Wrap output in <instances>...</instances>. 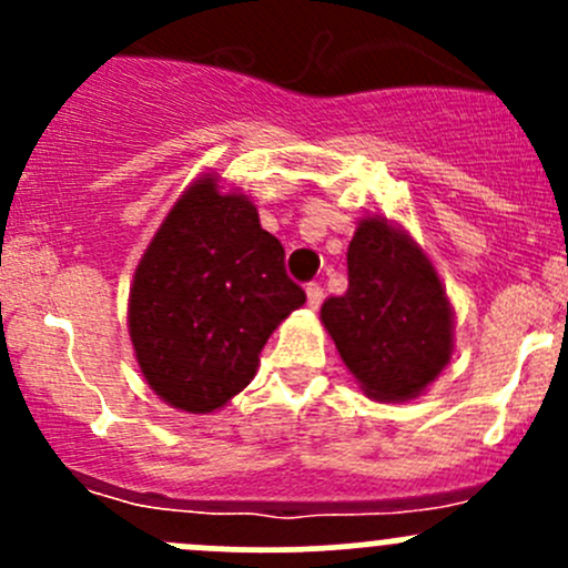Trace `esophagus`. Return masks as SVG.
Listing matches in <instances>:
<instances>
[{
	"mask_svg": "<svg viewBox=\"0 0 568 568\" xmlns=\"http://www.w3.org/2000/svg\"><path fill=\"white\" fill-rule=\"evenodd\" d=\"M321 302H324V288H321L318 283H311V285H307V305L316 311Z\"/></svg>",
	"mask_w": 568,
	"mask_h": 568,
	"instance_id": "obj_1",
	"label": "esophagus"
}]
</instances>
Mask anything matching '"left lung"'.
Wrapping results in <instances>:
<instances>
[{
  "mask_svg": "<svg viewBox=\"0 0 568 568\" xmlns=\"http://www.w3.org/2000/svg\"><path fill=\"white\" fill-rule=\"evenodd\" d=\"M346 257V294L321 305V321L371 398H415L454 352L443 283L412 239L382 220L359 222Z\"/></svg>",
  "mask_w": 568,
  "mask_h": 568,
  "instance_id": "8db88e82",
  "label": "left lung"
}]
</instances>
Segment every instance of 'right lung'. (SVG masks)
Segmentation results:
<instances>
[{"mask_svg": "<svg viewBox=\"0 0 568 568\" xmlns=\"http://www.w3.org/2000/svg\"><path fill=\"white\" fill-rule=\"evenodd\" d=\"M305 291L244 194L203 178L181 194L134 274L129 332L151 390L214 412L250 385L257 354Z\"/></svg>", "mask_w": 568, "mask_h": 568, "instance_id": "add662e5", "label": "right lung"}]
</instances>
